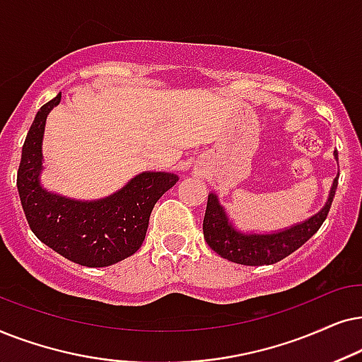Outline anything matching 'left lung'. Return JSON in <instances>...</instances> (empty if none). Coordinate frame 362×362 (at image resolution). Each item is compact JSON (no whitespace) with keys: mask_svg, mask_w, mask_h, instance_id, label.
Returning <instances> with one entry per match:
<instances>
[{"mask_svg":"<svg viewBox=\"0 0 362 362\" xmlns=\"http://www.w3.org/2000/svg\"><path fill=\"white\" fill-rule=\"evenodd\" d=\"M334 158L338 160V152L336 151ZM338 177L339 173L332 180L326 204L317 214L305 221L288 226V228L268 231V233L238 230L230 220L225 206L220 204L218 195L215 192H210L204 218V237L206 243L221 258L233 263L247 264V267L273 264L286 258L301 245H305L326 220L332 199H334L336 187H338Z\"/></svg>","mask_w":362,"mask_h":362,"instance_id":"8db88e82","label":"left lung"}]
</instances>
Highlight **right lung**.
<instances>
[{
    "mask_svg": "<svg viewBox=\"0 0 362 362\" xmlns=\"http://www.w3.org/2000/svg\"><path fill=\"white\" fill-rule=\"evenodd\" d=\"M61 94L37 110L23 146L18 192L33 233L56 253L77 264L103 268L122 262L141 248L153 205L178 182L170 172H142L114 194L77 200L41 184L46 119Z\"/></svg>",
    "mask_w": 362,
    "mask_h": 362,
    "instance_id": "obj_1",
    "label": "right lung"
}]
</instances>
